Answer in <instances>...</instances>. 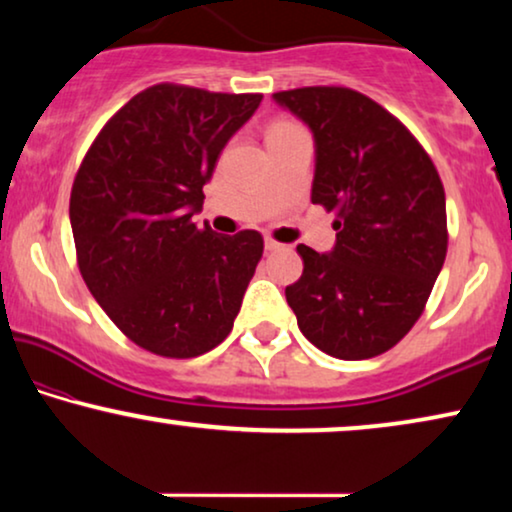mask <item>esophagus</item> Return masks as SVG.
I'll list each match as a JSON object with an SVG mask.
<instances>
[{"mask_svg":"<svg viewBox=\"0 0 512 512\" xmlns=\"http://www.w3.org/2000/svg\"><path fill=\"white\" fill-rule=\"evenodd\" d=\"M282 249H284L282 242L272 240V237H265V251H282Z\"/></svg>","mask_w":512,"mask_h":512,"instance_id":"1","label":"esophagus"}]
</instances>
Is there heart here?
<instances>
[{
    "instance_id": "1",
    "label": "heart",
    "mask_w": 512,
    "mask_h": 512,
    "mask_svg": "<svg viewBox=\"0 0 512 512\" xmlns=\"http://www.w3.org/2000/svg\"><path fill=\"white\" fill-rule=\"evenodd\" d=\"M291 128H296V125H291V123H275L270 128L268 135H275V132H284V130H291Z\"/></svg>"
}]
</instances>
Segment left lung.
Masks as SVG:
<instances>
[{
  "label": "left lung",
  "instance_id": "left-lung-1",
  "mask_svg": "<svg viewBox=\"0 0 512 512\" xmlns=\"http://www.w3.org/2000/svg\"><path fill=\"white\" fill-rule=\"evenodd\" d=\"M272 97L310 125L312 202L335 212L331 254L298 244L305 268L286 303L321 352L373 359L422 317L445 263L443 181L415 135L359 90L307 86Z\"/></svg>",
  "mask_w": 512,
  "mask_h": 512
}]
</instances>
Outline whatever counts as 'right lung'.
<instances>
[{
    "instance_id": "right-lung-1",
    "label": "right lung",
    "mask_w": 512,
    "mask_h": 512,
    "mask_svg": "<svg viewBox=\"0 0 512 512\" xmlns=\"http://www.w3.org/2000/svg\"><path fill=\"white\" fill-rule=\"evenodd\" d=\"M261 100L156 83L104 123L81 160L69 198L76 263L107 317L146 352L193 359L233 331L263 237L216 235L191 216Z\"/></svg>"
}]
</instances>
